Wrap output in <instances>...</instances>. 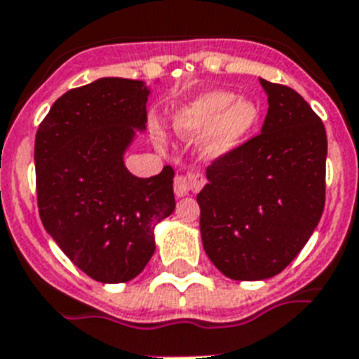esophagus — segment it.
<instances>
[{
  "label": "esophagus",
  "mask_w": 359,
  "mask_h": 359,
  "mask_svg": "<svg viewBox=\"0 0 359 359\" xmlns=\"http://www.w3.org/2000/svg\"><path fill=\"white\" fill-rule=\"evenodd\" d=\"M202 183L203 177L200 172L191 170L187 172V174H180V176H176V180H174V193L180 198L187 196V194H191L193 191L202 187Z\"/></svg>",
  "instance_id": "obj_1"
}]
</instances>
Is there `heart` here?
Returning a JSON list of instances; mask_svg holds the SVG:
<instances>
[{"label":"heart","instance_id":"heart-1","mask_svg":"<svg viewBox=\"0 0 359 359\" xmlns=\"http://www.w3.org/2000/svg\"><path fill=\"white\" fill-rule=\"evenodd\" d=\"M233 93L211 90L198 96L176 114L174 128L187 139L208 135L205 151L211 157L226 156L239 148L259 120V107L252 100H237Z\"/></svg>","mask_w":359,"mask_h":359}]
</instances>
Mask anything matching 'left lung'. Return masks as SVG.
Returning a JSON list of instances; mask_svg holds the SVG:
<instances>
[{
  "instance_id": "1",
  "label": "left lung",
  "mask_w": 359,
  "mask_h": 359,
  "mask_svg": "<svg viewBox=\"0 0 359 359\" xmlns=\"http://www.w3.org/2000/svg\"><path fill=\"white\" fill-rule=\"evenodd\" d=\"M259 81L269 96L261 133L217 157L196 196L203 250L239 282L280 274L325 209V124L297 90Z\"/></svg>"
}]
</instances>
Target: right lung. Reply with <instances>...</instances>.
<instances>
[{
	"mask_svg": "<svg viewBox=\"0 0 359 359\" xmlns=\"http://www.w3.org/2000/svg\"><path fill=\"white\" fill-rule=\"evenodd\" d=\"M148 94L142 81L102 77L62 94L36 131L40 220L96 282L140 274L156 252L157 222L176 208L172 166L137 177L124 165L135 130H146Z\"/></svg>",
	"mask_w": 359,
	"mask_h": 359,
	"instance_id": "1",
	"label": "right lung"
}]
</instances>
